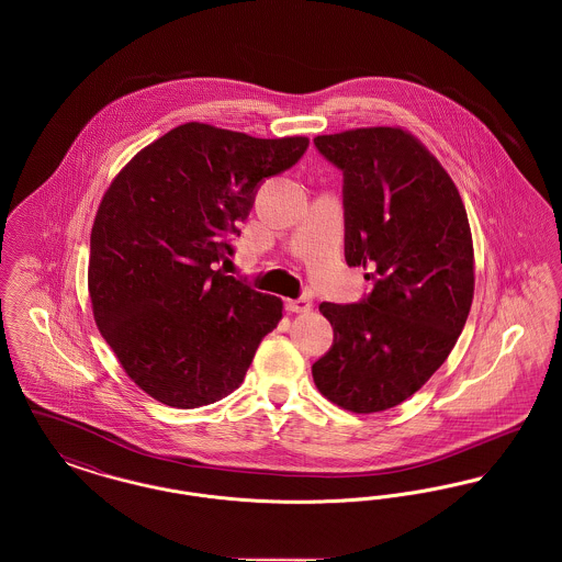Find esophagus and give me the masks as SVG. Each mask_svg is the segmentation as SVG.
<instances>
[{"mask_svg":"<svg viewBox=\"0 0 562 562\" xmlns=\"http://www.w3.org/2000/svg\"><path fill=\"white\" fill-rule=\"evenodd\" d=\"M286 310L294 314H305L312 310V299L310 296H299V299H289L286 301Z\"/></svg>","mask_w":562,"mask_h":562,"instance_id":"1","label":"esophagus"}]
</instances>
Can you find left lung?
I'll list each match as a JSON object with an SVG mask.
<instances>
[{
  "mask_svg": "<svg viewBox=\"0 0 562 562\" xmlns=\"http://www.w3.org/2000/svg\"><path fill=\"white\" fill-rule=\"evenodd\" d=\"M344 172L346 261L371 268L373 291L322 303L335 339L314 362L322 394L353 413L413 396L451 353L474 296V248L459 191L401 128L314 138Z\"/></svg>",
  "mask_w": 562,
  "mask_h": 562,
  "instance_id": "1",
  "label": "left lung"
}]
</instances>
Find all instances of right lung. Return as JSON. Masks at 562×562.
<instances>
[{"instance_id": "add662e5", "label": "right lung", "mask_w": 562, "mask_h": 562, "mask_svg": "<svg viewBox=\"0 0 562 562\" xmlns=\"http://www.w3.org/2000/svg\"><path fill=\"white\" fill-rule=\"evenodd\" d=\"M305 136L255 138L183 124L134 156L90 236L94 321L134 383L175 408L232 394L282 301L216 263L234 255L263 181L307 151Z\"/></svg>"}]
</instances>
